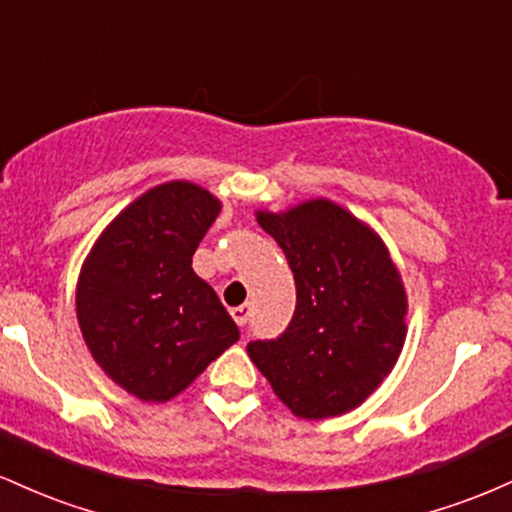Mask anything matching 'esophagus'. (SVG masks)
Wrapping results in <instances>:
<instances>
[{
    "label": "esophagus",
    "mask_w": 512,
    "mask_h": 512,
    "mask_svg": "<svg viewBox=\"0 0 512 512\" xmlns=\"http://www.w3.org/2000/svg\"><path fill=\"white\" fill-rule=\"evenodd\" d=\"M250 305H238V308H231V315H233V320H236V325L238 327H245L248 325V320H250Z\"/></svg>",
    "instance_id": "34e87169"
}]
</instances>
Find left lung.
Masks as SVG:
<instances>
[{
	"label": "left lung",
	"instance_id": "obj_1",
	"mask_svg": "<svg viewBox=\"0 0 512 512\" xmlns=\"http://www.w3.org/2000/svg\"><path fill=\"white\" fill-rule=\"evenodd\" d=\"M296 279L284 334L248 354L301 419L356 409L395 368L407 337V293L385 243L330 199L257 211Z\"/></svg>",
	"mask_w": 512,
	"mask_h": 512
}]
</instances>
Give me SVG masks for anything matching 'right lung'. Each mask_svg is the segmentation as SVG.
<instances>
[{
  "label": "right lung",
  "instance_id": "obj_1",
  "mask_svg": "<svg viewBox=\"0 0 512 512\" xmlns=\"http://www.w3.org/2000/svg\"><path fill=\"white\" fill-rule=\"evenodd\" d=\"M221 202L173 180L134 199L101 233L76 284L84 342L113 383L142 402H168L240 332L192 269Z\"/></svg>",
  "mask_w": 512,
  "mask_h": 512
}]
</instances>
